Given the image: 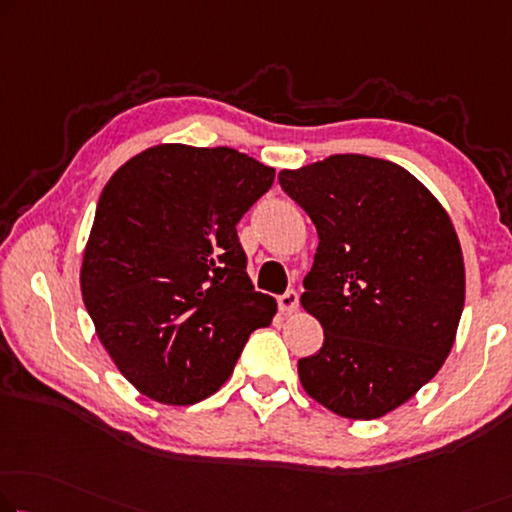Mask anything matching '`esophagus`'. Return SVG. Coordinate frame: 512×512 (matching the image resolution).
<instances>
[{"instance_id":"34e87169","label":"esophagus","mask_w":512,"mask_h":512,"mask_svg":"<svg viewBox=\"0 0 512 512\" xmlns=\"http://www.w3.org/2000/svg\"><path fill=\"white\" fill-rule=\"evenodd\" d=\"M278 308L280 312H285V315H292L299 308V292L296 289H287L285 294L278 296Z\"/></svg>"}]
</instances>
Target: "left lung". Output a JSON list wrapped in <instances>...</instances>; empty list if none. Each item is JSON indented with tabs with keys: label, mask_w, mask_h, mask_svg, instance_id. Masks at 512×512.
Masks as SVG:
<instances>
[{
	"label": "left lung",
	"mask_w": 512,
	"mask_h": 512,
	"mask_svg": "<svg viewBox=\"0 0 512 512\" xmlns=\"http://www.w3.org/2000/svg\"><path fill=\"white\" fill-rule=\"evenodd\" d=\"M278 181L319 236L301 303L324 345L299 361L301 384L338 416H384L451 354L464 308L451 218L391 160L338 154Z\"/></svg>",
	"instance_id": "1"
}]
</instances>
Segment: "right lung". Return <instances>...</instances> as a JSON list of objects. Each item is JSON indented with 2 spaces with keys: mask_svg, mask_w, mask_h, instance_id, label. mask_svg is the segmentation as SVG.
<instances>
[{
  "mask_svg": "<svg viewBox=\"0 0 512 512\" xmlns=\"http://www.w3.org/2000/svg\"><path fill=\"white\" fill-rule=\"evenodd\" d=\"M273 167L230 147L160 144L114 172L82 259V301L137 391L195 404L230 379L276 299L255 292L236 223Z\"/></svg>",
  "mask_w": 512,
  "mask_h": 512,
  "instance_id": "1",
  "label": "right lung"
}]
</instances>
